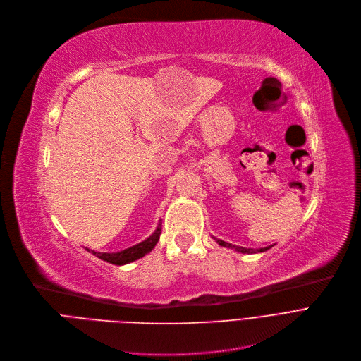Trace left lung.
Masks as SVG:
<instances>
[{
	"mask_svg": "<svg viewBox=\"0 0 361 361\" xmlns=\"http://www.w3.org/2000/svg\"><path fill=\"white\" fill-rule=\"evenodd\" d=\"M217 244L219 245H221V247H228V248H235L236 251H239V252H248V254H252V252H263V251H267L269 248H271L273 245H269V247H266V248H260V250H252V248H243V247H235V245H232V244H229V243H225V241H221V239H217Z\"/></svg>",
	"mask_w": 361,
	"mask_h": 361,
	"instance_id": "obj_1",
	"label": "left lung"
}]
</instances>
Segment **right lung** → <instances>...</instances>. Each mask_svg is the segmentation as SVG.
Listing matches in <instances>:
<instances>
[{
	"mask_svg": "<svg viewBox=\"0 0 361 361\" xmlns=\"http://www.w3.org/2000/svg\"><path fill=\"white\" fill-rule=\"evenodd\" d=\"M160 235H161V226L159 225L156 232H154L149 238H147L145 241L136 244L130 248H126V250L118 251V252H95V251H91V252L94 255H97L98 259L104 260L107 263H111V264H117V266L128 264V263H132L135 260L141 259V257H144L154 247H156V244L159 243V239H160ZM87 251H90V250L87 248Z\"/></svg>",
	"mask_w": 361,
	"mask_h": 361,
	"instance_id": "add662e5",
	"label": "right lung"
}]
</instances>
